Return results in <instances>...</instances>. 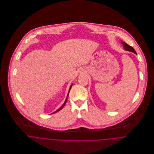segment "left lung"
I'll return each mask as SVG.
<instances>
[{"instance_id": "8db88e82", "label": "left lung", "mask_w": 154, "mask_h": 154, "mask_svg": "<svg viewBox=\"0 0 154 154\" xmlns=\"http://www.w3.org/2000/svg\"><path fill=\"white\" fill-rule=\"evenodd\" d=\"M121 42H122V44H123V45L124 48H125V50H126V51H131V52L134 53V54H137V53H136V51L134 50V49L132 47L130 46L129 45L126 44V43H125V42H122V41H121Z\"/></svg>"}]
</instances>
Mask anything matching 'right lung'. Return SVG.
I'll list each match as a JSON object with an SVG mask.
<instances>
[{"mask_svg":"<svg viewBox=\"0 0 154 154\" xmlns=\"http://www.w3.org/2000/svg\"><path fill=\"white\" fill-rule=\"evenodd\" d=\"M72 85H73V84H71V85H70V88H69V92H68V94H67V97H66V100H65V103H63V105H62V106H61V107H60V108H59V109H57V110H56V111H54V112H53V113H55V112H58V111H60V110H61V109H62V108H63V107H64V106H65V104H66V101H67V98H68V95H69V91H70V89H71V87H72ZM53 113H52V114H53Z\"/></svg>","mask_w":154,"mask_h":154,"instance_id":"right-lung-1","label":"right lung"}]
</instances>
